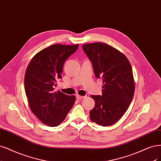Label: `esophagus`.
<instances>
[{
	"instance_id": "1",
	"label": "esophagus",
	"mask_w": 161,
	"mask_h": 161,
	"mask_svg": "<svg viewBox=\"0 0 161 161\" xmlns=\"http://www.w3.org/2000/svg\"><path fill=\"white\" fill-rule=\"evenodd\" d=\"M86 97L85 96H80V95H76V98L78 100H82L83 98H85Z\"/></svg>"
}]
</instances>
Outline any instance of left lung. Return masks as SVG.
<instances>
[{
  "mask_svg": "<svg viewBox=\"0 0 161 161\" xmlns=\"http://www.w3.org/2000/svg\"><path fill=\"white\" fill-rule=\"evenodd\" d=\"M82 48L91 60L96 77L103 81L102 96H91L95 106L90 119L101 126H110L123 116L133 98L135 83L131 64L123 53L106 43L85 44Z\"/></svg>",
  "mask_w": 161,
  "mask_h": 161,
  "instance_id": "8db88e82",
  "label": "left lung"
}]
</instances>
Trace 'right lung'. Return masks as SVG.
I'll return each mask as SVG.
<instances>
[{
  "label": "right lung",
  "instance_id": "right-lung-1",
  "mask_svg": "<svg viewBox=\"0 0 161 161\" xmlns=\"http://www.w3.org/2000/svg\"><path fill=\"white\" fill-rule=\"evenodd\" d=\"M79 47L60 44L50 46L36 54L28 65L25 90L32 113L49 126H57L65 119L75 104V95L55 91L61 78L64 62Z\"/></svg>",
  "mask_w": 161,
  "mask_h": 161
}]
</instances>
